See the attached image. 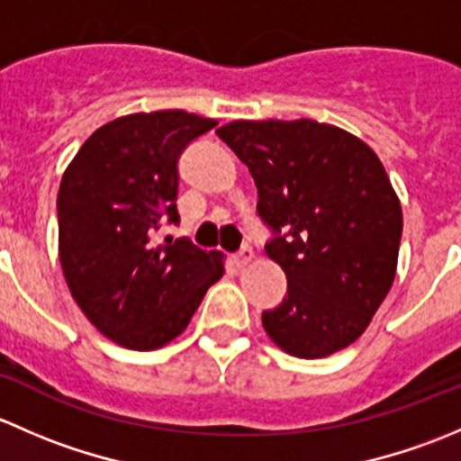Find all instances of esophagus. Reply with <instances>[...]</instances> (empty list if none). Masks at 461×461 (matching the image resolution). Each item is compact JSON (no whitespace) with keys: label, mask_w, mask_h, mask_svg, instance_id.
<instances>
[{"label":"esophagus","mask_w":461,"mask_h":461,"mask_svg":"<svg viewBox=\"0 0 461 461\" xmlns=\"http://www.w3.org/2000/svg\"><path fill=\"white\" fill-rule=\"evenodd\" d=\"M252 258H254V249L249 248V245H243V248H240L239 252H236L234 257H231V260H234L236 267H243V265H248Z\"/></svg>","instance_id":"1"}]
</instances>
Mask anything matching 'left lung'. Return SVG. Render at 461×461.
Masks as SVG:
<instances>
[{"instance_id":"obj_1","label":"left lung","mask_w":461,"mask_h":461,"mask_svg":"<svg viewBox=\"0 0 461 461\" xmlns=\"http://www.w3.org/2000/svg\"><path fill=\"white\" fill-rule=\"evenodd\" d=\"M258 189L274 239L265 252L287 276L263 312L274 343L321 359L355 343L397 272L403 218L384 165L364 140L317 120H236L216 131Z\"/></svg>"}]
</instances>
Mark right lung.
<instances>
[{"instance_id":"add662e5","label":"right lung","mask_w":461,"mask_h":461,"mask_svg":"<svg viewBox=\"0 0 461 461\" xmlns=\"http://www.w3.org/2000/svg\"><path fill=\"white\" fill-rule=\"evenodd\" d=\"M216 120L180 109L133 113L97 129L58 194L59 263L73 299L106 339L156 350L187 328L222 276V254L189 239L153 243L178 225V158Z\"/></svg>"}]
</instances>
